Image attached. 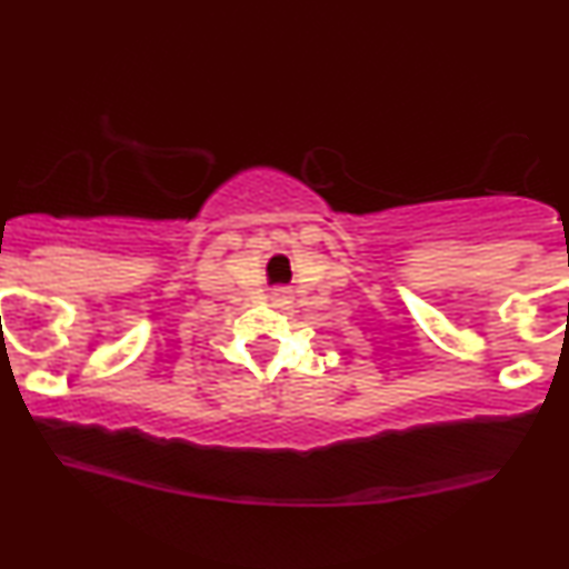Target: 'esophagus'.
<instances>
[{
  "label": "esophagus",
  "mask_w": 569,
  "mask_h": 569,
  "mask_svg": "<svg viewBox=\"0 0 569 569\" xmlns=\"http://www.w3.org/2000/svg\"><path fill=\"white\" fill-rule=\"evenodd\" d=\"M270 299H272V305H276V307H280V310H286V307H289V305H291L293 293H291V289H289V286H278V289H272V293H270Z\"/></svg>",
  "instance_id": "esophagus-1"
}]
</instances>
